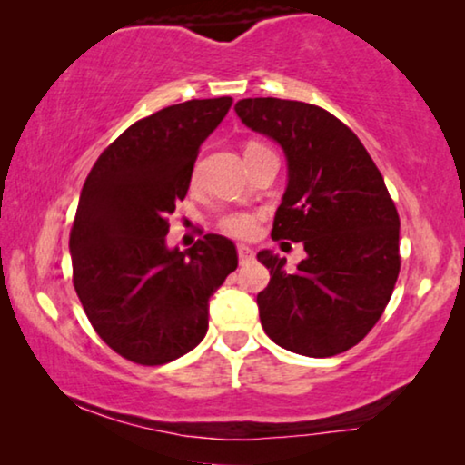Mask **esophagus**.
<instances>
[{"label":"esophagus","instance_id":"1","mask_svg":"<svg viewBox=\"0 0 465 465\" xmlns=\"http://www.w3.org/2000/svg\"><path fill=\"white\" fill-rule=\"evenodd\" d=\"M237 253H239V262H241V266L253 262V250H252V247L239 245V247H237Z\"/></svg>","mask_w":465,"mask_h":465}]
</instances>
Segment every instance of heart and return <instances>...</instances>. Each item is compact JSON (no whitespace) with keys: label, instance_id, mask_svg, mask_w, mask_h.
Segmentation results:
<instances>
[{"label":"heart","instance_id":"obj_1","mask_svg":"<svg viewBox=\"0 0 465 465\" xmlns=\"http://www.w3.org/2000/svg\"><path fill=\"white\" fill-rule=\"evenodd\" d=\"M220 228L237 239H247L258 231V218L250 212H231L220 218Z\"/></svg>","mask_w":465,"mask_h":465}]
</instances>
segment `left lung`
Segmentation results:
<instances>
[{
	"instance_id": "8db88e82",
	"label": "left lung",
	"mask_w": 465,
	"mask_h": 465,
	"mask_svg": "<svg viewBox=\"0 0 465 465\" xmlns=\"http://www.w3.org/2000/svg\"><path fill=\"white\" fill-rule=\"evenodd\" d=\"M234 112L282 145L288 186L271 234L307 252L296 271L258 252L271 269L258 294L264 332L309 358L347 351L383 315L400 272V218L383 175L358 135L322 107L256 97Z\"/></svg>"
}]
</instances>
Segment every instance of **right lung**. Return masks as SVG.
<instances>
[{
  "instance_id": "add662e5",
  "label": "right lung",
  "mask_w": 465,
  "mask_h": 465,
  "mask_svg": "<svg viewBox=\"0 0 465 465\" xmlns=\"http://www.w3.org/2000/svg\"><path fill=\"white\" fill-rule=\"evenodd\" d=\"M231 97L193 99L131 124L97 158L69 234L74 288L97 334L123 358L161 366L193 351L209 328V298L237 269V247L205 234L167 245L201 143Z\"/></svg>"
}]
</instances>
